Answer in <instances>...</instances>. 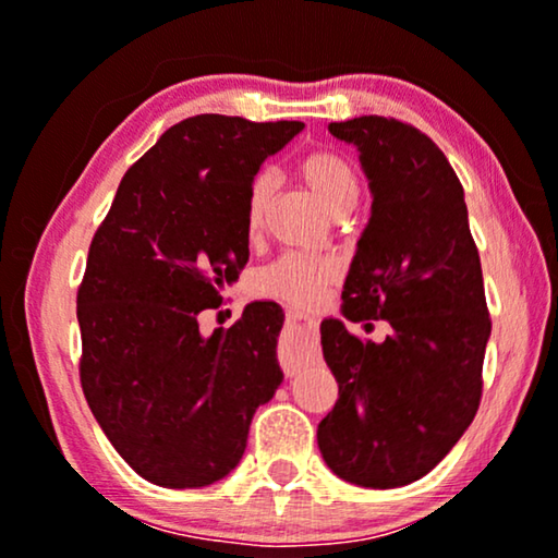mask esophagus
Instances as JSON below:
<instances>
[{
  "label": "esophagus",
  "instance_id": "34e87169",
  "mask_svg": "<svg viewBox=\"0 0 558 558\" xmlns=\"http://www.w3.org/2000/svg\"><path fill=\"white\" fill-rule=\"evenodd\" d=\"M317 319L304 312H289L284 338L279 342V363L287 376L300 373L304 365L315 361L317 355Z\"/></svg>",
  "mask_w": 558,
  "mask_h": 558
}]
</instances>
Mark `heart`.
<instances>
[{
  "label": "heart",
  "instance_id": "heart-1",
  "mask_svg": "<svg viewBox=\"0 0 558 558\" xmlns=\"http://www.w3.org/2000/svg\"><path fill=\"white\" fill-rule=\"evenodd\" d=\"M294 172L332 216L342 210L348 213L361 197V180H357L355 167L335 149L319 147L307 151L296 159ZM266 197H269V187L264 180H256L246 201L248 231L262 226ZM338 279L340 264L335 258L289 251L256 274L254 287L262 296L296 304V307H312Z\"/></svg>",
  "mask_w": 558,
  "mask_h": 558
}]
</instances>
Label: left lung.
<instances>
[{
  "label": "left lung",
  "mask_w": 558,
  "mask_h": 558,
  "mask_svg": "<svg viewBox=\"0 0 558 558\" xmlns=\"http://www.w3.org/2000/svg\"><path fill=\"white\" fill-rule=\"evenodd\" d=\"M361 149L373 213L342 289L350 323L386 319L384 342L325 319L338 401L317 426L327 468L361 487H401L437 468L477 414L490 338L468 205L445 151L391 117L332 121Z\"/></svg>",
  "instance_id": "obj_1"
}]
</instances>
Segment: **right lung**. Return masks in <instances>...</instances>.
Wrapping results in <instances>:
<instances>
[{
  "label": "right lung",
  "instance_id": "1",
  "mask_svg": "<svg viewBox=\"0 0 558 558\" xmlns=\"http://www.w3.org/2000/svg\"><path fill=\"white\" fill-rule=\"evenodd\" d=\"M304 129L201 113L129 167L78 287L81 386L129 468L205 487L241 462L256 409L281 384L284 315L254 302L203 338L197 315L248 262L246 201L264 159Z\"/></svg>",
  "mask_w": 558,
  "mask_h": 558
}]
</instances>
